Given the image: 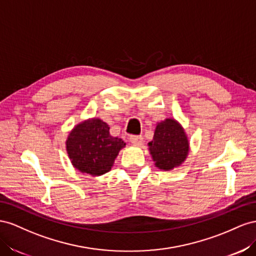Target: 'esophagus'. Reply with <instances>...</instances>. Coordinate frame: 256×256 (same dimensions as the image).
<instances>
[{"label": "esophagus", "instance_id": "1", "mask_svg": "<svg viewBox=\"0 0 256 256\" xmlns=\"http://www.w3.org/2000/svg\"><path fill=\"white\" fill-rule=\"evenodd\" d=\"M130 142H132L133 144L136 146H140L144 142V138L142 136H138V135H132L130 137Z\"/></svg>", "mask_w": 256, "mask_h": 256}]
</instances>
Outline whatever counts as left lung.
I'll return each instance as SVG.
<instances>
[{
    "instance_id": "left-lung-1",
    "label": "left lung",
    "mask_w": 256,
    "mask_h": 256,
    "mask_svg": "<svg viewBox=\"0 0 256 256\" xmlns=\"http://www.w3.org/2000/svg\"><path fill=\"white\" fill-rule=\"evenodd\" d=\"M149 150L156 167L163 170L179 166L186 158L188 142L184 130L172 119L160 122L149 142Z\"/></svg>"
}]
</instances>
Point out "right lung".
<instances>
[{
  "label": "right lung",
  "mask_w": 256,
  "mask_h": 256,
  "mask_svg": "<svg viewBox=\"0 0 256 256\" xmlns=\"http://www.w3.org/2000/svg\"><path fill=\"white\" fill-rule=\"evenodd\" d=\"M126 144L109 134L108 124L91 119L78 124L72 130L66 149L72 163L78 170L100 176L112 170L114 158Z\"/></svg>",
  "instance_id": "right-lung-1"
}]
</instances>
